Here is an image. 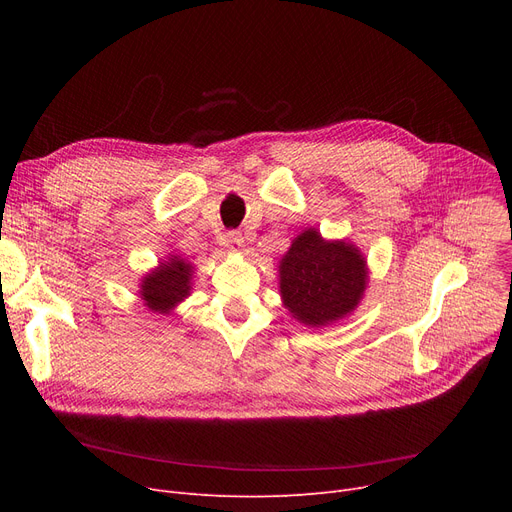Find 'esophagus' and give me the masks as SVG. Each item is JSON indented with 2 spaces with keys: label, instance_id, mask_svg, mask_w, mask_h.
<instances>
[{
  "label": "esophagus",
  "instance_id": "34e87169",
  "mask_svg": "<svg viewBox=\"0 0 512 512\" xmlns=\"http://www.w3.org/2000/svg\"><path fill=\"white\" fill-rule=\"evenodd\" d=\"M222 245L230 251V253H240L242 247H245V240H242L240 232H228L222 238Z\"/></svg>",
  "mask_w": 512,
  "mask_h": 512
}]
</instances>
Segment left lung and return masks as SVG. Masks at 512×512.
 I'll list each match as a JSON object with an SVG mask.
<instances>
[{"label":"left lung","instance_id":"1","mask_svg":"<svg viewBox=\"0 0 512 512\" xmlns=\"http://www.w3.org/2000/svg\"><path fill=\"white\" fill-rule=\"evenodd\" d=\"M369 267L351 240H328L303 230L280 257L282 305L307 328H326L353 315L365 297Z\"/></svg>","mask_w":512,"mask_h":512}]
</instances>
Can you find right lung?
<instances>
[{"label": "right lung", "mask_w": 512, "mask_h": 512, "mask_svg": "<svg viewBox=\"0 0 512 512\" xmlns=\"http://www.w3.org/2000/svg\"><path fill=\"white\" fill-rule=\"evenodd\" d=\"M195 265L174 253L159 259L139 282V299L157 315H172L174 309L191 297Z\"/></svg>", "instance_id": "right-lung-1"}]
</instances>
